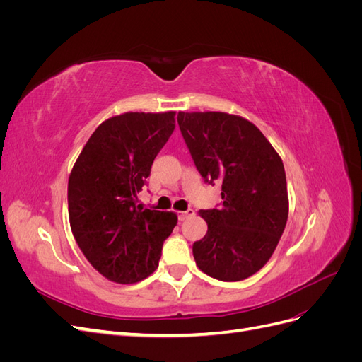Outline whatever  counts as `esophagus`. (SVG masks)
<instances>
[{"instance_id":"1","label":"esophagus","mask_w":362,"mask_h":362,"mask_svg":"<svg viewBox=\"0 0 362 362\" xmlns=\"http://www.w3.org/2000/svg\"><path fill=\"white\" fill-rule=\"evenodd\" d=\"M194 214V211L193 210H187V211H180L178 213V218H180V221L182 222V221H185V218H187V217H192Z\"/></svg>"}]
</instances>
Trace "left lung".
Returning a JSON list of instances; mask_svg holds the SVG:
<instances>
[{"label":"left lung","mask_w":362,"mask_h":362,"mask_svg":"<svg viewBox=\"0 0 362 362\" xmlns=\"http://www.w3.org/2000/svg\"><path fill=\"white\" fill-rule=\"evenodd\" d=\"M178 125L202 178L222 182V208L201 210L208 231L193 257L208 276L243 281L275 252L288 218L278 152L247 119L222 112L178 113Z\"/></svg>","instance_id":"8db88e82"}]
</instances>
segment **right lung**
<instances>
[{"mask_svg":"<svg viewBox=\"0 0 362 362\" xmlns=\"http://www.w3.org/2000/svg\"><path fill=\"white\" fill-rule=\"evenodd\" d=\"M175 129V112L117 115L95 129L68 182L76 245L108 281L134 284L158 267L163 242L178 222L173 211L137 204V193Z\"/></svg>","mask_w":362,"mask_h":362,"instance_id":"add662e5","label":"right lung"}]
</instances>
